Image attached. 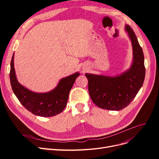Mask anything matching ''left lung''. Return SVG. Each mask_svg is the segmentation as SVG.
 <instances>
[{"instance_id":"obj_1","label":"left lung","mask_w":159,"mask_h":159,"mask_svg":"<svg viewBox=\"0 0 159 159\" xmlns=\"http://www.w3.org/2000/svg\"><path fill=\"white\" fill-rule=\"evenodd\" d=\"M125 30L133 46V62L131 68L117 77L85 74L90 98L100 108L118 111L126 107L135 97L145 80L142 48L132 28L127 25Z\"/></svg>"}]
</instances>
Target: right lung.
Wrapping results in <instances>:
<instances>
[{"mask_svg":"<svg viewBox=\"0 0 159 159\" xmlns=\"http://www.w3.org/2000/svg\"><path fill=\"white\" fill-rule=\"evenodd\" d=\"M79 75L77 72L61 79L57 87L48 93H34L18 83L14 68V54L12 57L10 80L13 92L28 111L40 117L54 116L63 111L68 102L70 91Z\"/></svg>","mask_w":159,"mask_h":159,"instance_id":"right-lung-1","label":"right lung"}]
</instances>
